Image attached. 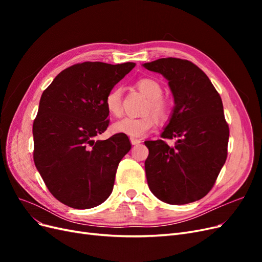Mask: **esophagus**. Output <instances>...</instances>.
Here are the masks:
<instances>
[{
    "instance_id": "obj_1",
    "label": "esophagus",
    "mask_w": 262,
    "mask_h": 262,
    "mask_svg": "<svg viewBox=\"0 0 262 262\" xmlns=\"http://www.w3.org/2000/svg\"><path fill=\"white\" fill-rule=\"evenodd\" d=\"M130 141H131V144L132 145H137V144L141 143V140L140 139H136V138H131Z\"/></svg>"
}]
</instances>
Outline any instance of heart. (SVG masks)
Listing matches in <instances>:
<instances>
[{
  "label": "heart",
  "mask_w": 262,
  "mask_h": 262,
  "mask_svg": "<svg viewBox=\"0 0 262 262\" xmlns=\"http://www.w3.org/2000/svg\"><path fill=\"white\" fill-rule=\"evenodd\" d=\"M139 90L149 99L148 110L157 117L164 118L168 112V104L162 98L163 89L161 84L152 78H143L138 82ZM121 87L116 86L110 90L105 99L107 112L113 116H119L121 114ZM156 124V118L153 115H146L144 117H124L118 120L114 128L117 132L123 133L131 138H143L152 130Z\"/></svg>",
  "instance_id": "b5f03b06"
}]
</instances>
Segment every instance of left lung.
<instances>
[{"label": "left lung", "mask_w": 262, "mask_h": 262, "mask_svg": "<svg viewBox=\"0 0 262 262\" xmlns=\"http://www.w3.org/2000/svg\"><path fill=\"white\" fill-rule=\"evenodd\" d=\"M142 66L168 81L175 106L161 137L177 139L175 146L163 140L144 142L148 188L169 204L200 200L227 157L229 130L221 96L203 71L188 60L163 58Z\"/></svg>", "instance_id": "obj_1"}]
</instances>
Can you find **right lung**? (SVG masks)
<instances>
[{"label":"right lung","mask_w":262,"mask_h":262,"mask_svg":"<svg viewBox=\"0 0 262 262\" xmlns=\"http://www.w3.org/2000/svg\"><path fill=\"white\" fill-rule=\"evenodd\" d=\"M134 67L78 63L63 70L41 95L33 125L34 162L49 191L70 208H95L113 192L130 141L123 133L95 137L109 123L108 92Z\"/></svg>","instance_id":"obj_1"}]
</instances>
